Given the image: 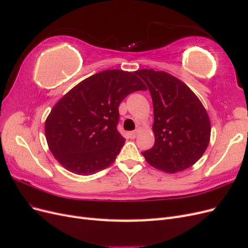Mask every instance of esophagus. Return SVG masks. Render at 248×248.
<instances>
[{"instance_id": "34e87169", "label": "esophagus", "mask_w": 248, "mask_h": 248, "mask_svg": "<svg viewBox=\"0 0 248 248\" xmlns=\"http://www.w3.org/2000/svg\"><path fill=\"white\" fill-rule=\"evenodd\" d=\"M137 134H138V131H131V132H129V138L130 139H136Z\"/></svg>"}]
</instances>
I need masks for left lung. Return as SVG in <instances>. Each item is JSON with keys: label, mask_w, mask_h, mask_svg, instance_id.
I'll return each instance as SVG.
<instances>
[{"label": "left lung", "mask_w": 248, "mask_h": 248, "mask_svg": "<svg viewBox=\"0 0 248 248\" xmlns=\"http://www.w3.org/2000/svg\"><path fill=\"white\" fill-rule=\"evenodd\" d=\"M153 101L154 146L142 152L150 166L174 174L193 166L206 151L211 126L198 96L164 71L141 69Z\"/></svg>", "instance_id": "left-lung-1"}]
</instances>
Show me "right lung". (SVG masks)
I'll return each mask as SVG.
<instances>
[{
  "label": "right lung",
  "instance_id": "1",
  "mask_svg": "<svg viewBox=\"0 0 248 248\" xmlns=\"http://www.w3.org/2000/svg\"><path fill=\"white\" fill-rule=\"evenodd\" d=\"M145 90L137 71L104 70L80 81L46 118V137L55 158L81 176L108 168L125 142L117 130L120 103Z\"/></svg>",
  "mask_w": 248,
  "mask_h": 248
}]
</instances>
